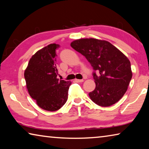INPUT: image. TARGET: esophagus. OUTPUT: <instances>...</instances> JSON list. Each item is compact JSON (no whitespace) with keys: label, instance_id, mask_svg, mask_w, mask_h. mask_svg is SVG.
I'll list each match as a JSON object with an SVG mask.
<instances>
[{"label":"esophagus","instance_id":"obj_1","mask_svg":"<svg viewBox=\"0 0 149 149\" xmlns=\"http://www.w3.org/2000/svg\"><path fill=\"white\" fill-rule=\"evenodd\" d=\"M75 81H76V82H84V79H75Z\"/></svg>","mask_w":149,"mask_h":149}]
</instances>
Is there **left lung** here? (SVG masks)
<instances>
[{"label": "left lung", "instance_id": "8db88e82", "mask_svg": "<svg viewBox=\"0 0 149 149\" xmlns=\"http://www.w3.org/2000/svg\"><path fill=\"white\" fill-rule=\"evenodd\" d=\"M71 47L86 58L95 71L96 87L90 99L100 107H110L119 101L127 91L132 77L128 58L108 41L95 38L76 39Z\"/></svg>", "mask_w": 149, "mask_h": 149}]
</instances>
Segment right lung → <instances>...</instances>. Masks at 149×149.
Wrapping results in <instances>:
<instances>
[{"label":"right lung","mask_w":149,"mask_h":149,"mask_svg":"<svg viewBox=\"0 0 149 149\" xmlns=\"http://www.w3.org/2000/svg\"><path fill=\"white\" fill-rule=\"evenodd\" d=\"M52 43L39 50L29 60L24 77L29 95L47 111H56L67 101L70 81L57 78L56 49Z\"/></svg>","instance_id":"add662e5"}]
</instances>
